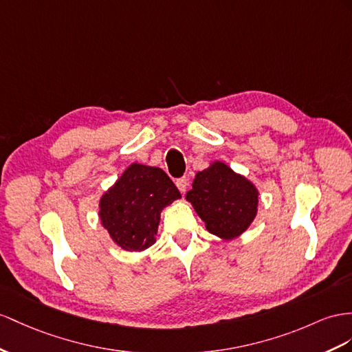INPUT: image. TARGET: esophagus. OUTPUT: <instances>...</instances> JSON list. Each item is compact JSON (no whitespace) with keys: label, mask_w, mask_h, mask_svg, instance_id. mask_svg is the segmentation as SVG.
Here are the masks:
<instances>
[{"label":"esophagus","mask_w":352,"mask_h":352,"mask_svg":"<svg viewBox=\"0 0 352 352\" xmlns=\"http://www.w3.org/2000/svg\"><path fill=\"white\" fill-rule=\"evenodd\" d=\"M175 184H177V187H178V190L184 195L186 190H187V186H188V178H187V177L178 178L177 182H175Z\"/></svg>","instance_id":"obj_1"}]
</instances>
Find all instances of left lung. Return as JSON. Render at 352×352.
Here are the masks:
<instances>
[{"label": "left lung", "instance_id": "1", "mask_svg": "<svg viewBox=\"0 0 352 352\" xmlns=\"http://www.w3.org/2000/svg\"><path fill=\"white\" fill-rule=\"evenodd\" d=\"M258 188L228 164L214 160L195 175L192 190L186 195L196 214L212 235L223 241L241 236L254 221Z\"/></svg>", "mask_w": 352, "mask_h": 352}]
</instances>
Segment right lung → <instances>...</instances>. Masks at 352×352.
Returning a JSON list of instances; mask_svg holds the SVG:
<instances>
[{"label": "right lung", "instance_id": "right-lung-1", "mask_svg": "<svg viewBox=\"0 0 352 352\" xmlns=\"http://www.w3.org/2000/svg\"><path fill=\"white\" fill-rule=\"evenodd\" d=\"M179 197L164 169L135 162L104 192L98 215L116 245L144 251L156 242L160 212Z\"/></svg>", "mask_w": 352, "mask_h": 352}]
</instances>
